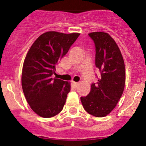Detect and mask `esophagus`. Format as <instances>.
<instances>
[{
  "label": "esophagus",
  "instance_id": "1",
  "mask_svg": "<svg viewBox=\"0 0 146 146\" xmlns=\"http://www.w3.org/2000/svg\"><path fill=\"white\" fill-rule=\"evenodd\" d=\"M73 84L76 88H77L78 86H79V82H73Z\"/></svg>",
  "mask_w": 146,
  "mask_h": 146
}]
</instances>
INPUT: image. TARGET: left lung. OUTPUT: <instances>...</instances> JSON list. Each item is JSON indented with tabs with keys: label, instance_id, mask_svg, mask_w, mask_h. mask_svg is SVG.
<instances>
[{
	"label": "left lung",
	"instance_id": "obj_1",
	"mask_svg": "<svg viewBox=\"0 0 146 146\" xmlns=\"http://www.w3.org/2000/svg\"><path fill=\"white\" fill-rule=\"evenodd\" d=\"M96 47L95 64L100 76L92 83L86 96L81 97L83 107L89 114L104 117L117 105L125 83L124 60L119 48L110 35L102 32L89 33Z\"/></svg>",
	"mask_w": 146,
	"mask_h": 146
}]
</instances>
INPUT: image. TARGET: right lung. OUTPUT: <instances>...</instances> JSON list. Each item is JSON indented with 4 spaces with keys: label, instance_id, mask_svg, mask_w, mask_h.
I'll list each match as a JSON object with an SVG mask.
<instances>
[{
    "label": "right lung",
    "instance_id": "add662e5",
    "mask_svg": "<svg viewBox=\"0 0 146 146\" xmlns=\"http://www.w3.org/2000/svg\"><path fill=\"white\" fill-rule=\"evenodd\" d=\"M79 35L47 32L40 35L27 53L22 70V88L29 105L41 117L55 116L63 109L70 83L52 76L59 61Z\"/></svg>",
    "mask_w": 146,
    "mask_h": 146
}]
</instances>
